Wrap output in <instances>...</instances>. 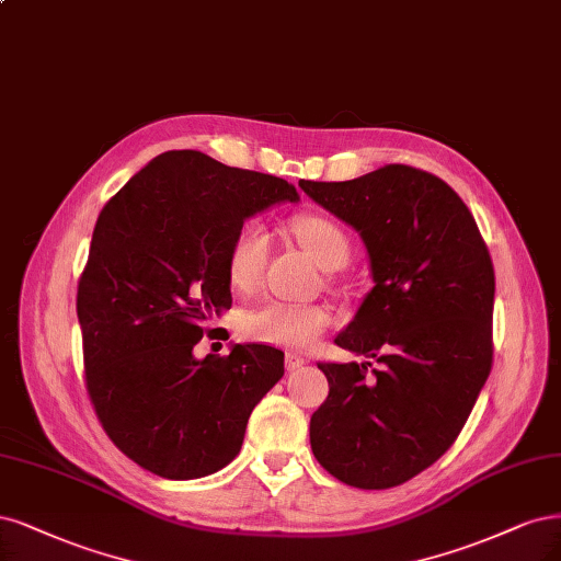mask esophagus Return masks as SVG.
<instances>
[{
    "label": "esophagus",
    "mask_w": 561,
    "mask_h": 561,
    "mask_svg": "<svg viewBox=\"0 0 561 561\" xmlns=\"http://www.w3.org/2000/svg\"><path fill=\"white\" fill-rule=\"evenodd\" d=\"M304 364H306V357L299 355V353H287L285 355V369L287 371H297V369H301Z\"/></svg>",
    "instance_id": "esophagus-1"
}]
</instances>
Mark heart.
I'll return each instance as SVG.
<instances>
[{
    "instance_id": "b5f03b06",
    "label": "heart",
    "mask_w": 561,
    "mask_h": 561,
    "mask_svg": "<svg viewBox=\"0 0 561 561\" xmlns=\"http://www.w3.org/2000/svg\"><path fill=\"white\" fill-rule=\"evenodd\" d=\"M299 243L324 268H341L351 257V237L322 214H304L293 220ZM268 260V234L260 222H245L227 250V278L239 293H253L262 283ZM332 324V311L322 304H289L272 299L243 318V332L260 343L278 347H306Z\"/></svg>"
}]
</instances>
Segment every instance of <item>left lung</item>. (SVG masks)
Instances as JSON below:
<instances>
[{
  "label": "left lung",
  "instance_id": "1",
  "mask_svg": "<svg viewBox=\"0 0 561 561\" xmlns=\"http://www.w3.org/2000/svg\"><path fill=\"white\" fill-rule=\"evenodd\" d=\"M299 185L369 250L376 285L334 343L382 364L318 362L330 394L311 415V448L345 485L397 488L453 446L492 371L490 250L467 204L430 171L385 164Z\"/></svg>",
  "mask_w": 561,
  "mask_h": 561
}]
</instances>
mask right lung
Masks as SVG:
<instances>
[{"mask_svg": "<svg viewBox=\"0 0 561 561\" xmlns=\"http://www.w3.org/2000/svg\"><path fill=\"white\" fill-rule=\"evenodd\" d=\"M297 190L169 150L131 176L96 218L79 278L85 390L115 448L146 471L190 480L241 450L257 401L283 378V353L237 343L192 355L231 306L227 250L248 216Z\"/></svg>", "mask_w": 561, "mask_h": 561, "instance_id": "add662e5", "label": "right lung"}]
</instances>
